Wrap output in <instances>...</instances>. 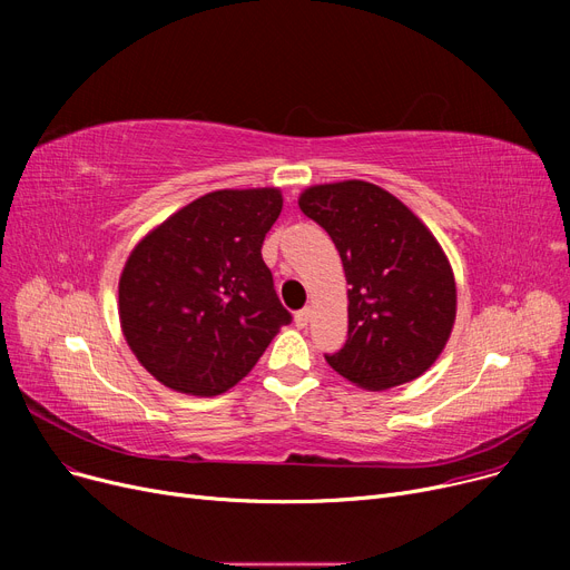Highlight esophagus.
<instances>
[{
	"mask_svg": "<svg viewBox=\"0 0 570 570\" xmlns=\"http://www.w3.org/2000/svg\"><path fill=\"white\" fill-rule=\"evenodd\" d=\"M309 321H312V309H309V307H305V309H301V312H295V325H297V327H307Z\"/></svg>",
	"mask_w": 570,
	"mask_h": 570,
	"instance_id": "esophagus-1",
	"label": "esophagus"
}]
</instances>
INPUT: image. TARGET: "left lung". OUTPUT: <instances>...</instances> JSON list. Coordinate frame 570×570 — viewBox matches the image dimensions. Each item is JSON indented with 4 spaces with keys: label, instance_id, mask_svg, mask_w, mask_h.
Returning a JSON list of instances; mask_svg holds the SVG:
<instances>
[{
    "label": "left lung",
    "instance_id": "8db88e82",
    "mask_svg": "<svg viewBox=\"0 0 570 570\" xmlns=\"http://www.w3.org/2000/svg\"><path fill=\"white\" fill-rule=\"evenodd\" d=\"M327 230L348 282V340L327 365L365 391L425 374L451 337L458 288L436 237L385 189L344 179L301 194Z\"/></svg>",
    "mask_w": 570,
    "mask_h": 570
}]
</instances>
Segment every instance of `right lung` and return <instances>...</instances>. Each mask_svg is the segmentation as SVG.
<instances>
[{"label": "right lung", "mask_w": 570, "mask_h": 570, "mask_svg": "<svg viewBox=\"0 0 570 570\" xmlns=\"http://www.w3.org/2000/svg\"><path fill=\"white\" fill-rule=\"evenodd\" d=\"M282 205L275 187L205 194L129 254L119 323L138 363L166 387L226 393L291 323L261 256Z\"/></svg>", "instance_id": "obj_1"}]
</instances>
